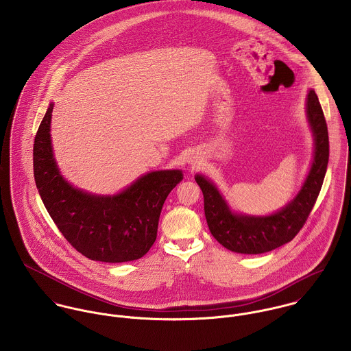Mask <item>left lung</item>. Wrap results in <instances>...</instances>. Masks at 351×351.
Masks as SVG:
<instances>
[{"label": "left lung", "mask_w": 351, "mask_h": 351, "mask_svg": "<svg viewBox=\"0 0 351 351\" xmlns=\"http://www.w3.org/2000/svg\"><path fill=\"white\" fill-rule=\"evenodd\" d=\"M306 114L315 136L313 163L300 193L277 213L265 217L235 215L216 186L205 177L196 176V182L204 195V210L209 231L226 249L242 254L274 250L291 242L305 224L320 193L330 156L327 123L315 90L308 93Z\"/></svg>", "instance_id": "8db88e82"}]
</instances>
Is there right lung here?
Returning <instances> with one entry per match:
<instances>
[{
	"label": "right lung",
	"instance_id": "add662e5",
	"mask_svg": "<svg viewBox=\"0 0 351 351\" xmlns=\"http://www.w3.org/2000/svg\"><path fill=\"white\" fill-rule=\"evenodd\" d=\"M50 104L35 136L34 176L51 219L66 241L82 255L101 262L142 258L156 239L159 215L180 170L152 171L116 196H93L67 184L53 160Z\"/></svg>",
	"mask_w": 351,
	"mask_h": 351
}]
</instances>
